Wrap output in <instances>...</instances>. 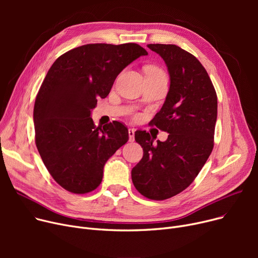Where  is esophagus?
<instances>
[{"instance_id": "1", "label": "esophagus", "mask_w": 258, "mask_h": 258, "mask_svg": "<svg viewBox=\"0 0 258 258\" xmlns=\"http://www.w3.org/2000/svg\"><path fill=\"white\" fill-rule=\"evenodd\" d=\"M128 140L130 142H133L135 140V130L128 128Z\"/></svg>"}]
</instances>
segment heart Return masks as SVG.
<instances>
[{"label":"heart","instance_id":"obj_1","mask_svg":"<svg viewBox=\"0 0 258 258\" xmlns=\"http://www.w3.org/2000/svg\"><path fill=\"white\" fill-rule=\"evenodd\" d=\"M145 73H164V72L155 66H147L145 68Z\"/></svg>","mask_w":258,"mask_h":258}]
</instances>
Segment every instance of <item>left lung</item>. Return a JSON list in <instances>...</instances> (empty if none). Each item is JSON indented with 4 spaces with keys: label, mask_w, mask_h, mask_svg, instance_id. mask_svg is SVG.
Masks as SVG:
<instances>
[{
    "label": "left lung",
    "mask_w": 258,
    "mask_h": 258,
    "mask_svg": "<svg viewBox=\"0 0 258 258\" xmlns=\"http://www.w3.org/2000/svg\"><path fill=\"white\" fill-rule=\"evenodd\" d=\"M147 47L163 58L170 79L165 102L151 124L169 135L166 141L153 144L155 138L145 131L135 133L143 157L132 169V180L142 196L162 201L190 185L209 158L218 97L205 68L192 54L175 45Z\"/></svg>",
    "instance_id": "8db88e82"
}]
</instances>
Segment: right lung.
<instances>
[{
  "label": "right lung",
  "instance_id": "obj_1",
  "mask_svg": "<svg viewBox=\"0 0 258 258\" xmlns=\"http://www.w3.org/2000/svg\"><path fill=\"white\" fill-rule=\"evenodd\" d=\"M142 55L138 44H88L53 62L36 95L35 144L52 178L66 190L83 195L96 189L105 162L128 140V131L113 121L96 127L91 112L105 98L118 74Z\"/></svg>",
  "mask_w": 258,
  "mask_h": 258
}]
</instances>
